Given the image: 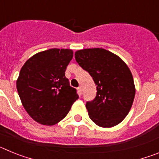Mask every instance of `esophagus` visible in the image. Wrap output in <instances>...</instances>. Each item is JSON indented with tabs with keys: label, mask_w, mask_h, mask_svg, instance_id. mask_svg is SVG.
<instances>
[{
	"label": "esophagus",
	"mask_w": 159,
	"mask_h": 159,
	"mask_svg": "<svg viewBox=\"0 0 159 159\" xmlns=\"http://www.w3.org/2000/svg\"><path fill=\"white\" fill-rule=\"evenodd\" d=\"M82 87H79L78 88V92L80 93V95H82Z\"/></svg>",
	"instance_id": "esophagus-1"
}]
</instances>
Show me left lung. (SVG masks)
<instances>
[{
    "label": "left lung",
    "mask_w": 159,
    "mask_h": 159,
    "mask_svg": "<svg viewBox=\"0 0 159 159\" xmlns=\"http://www.w3.org/2000/svg\"><path fill=\"white\" fill-rule=\"evenodd\" d=\"M75 58L96 86L95 99L86 103L90 119L102 127L121 123L135 95L134 80L127 64L114 53L99 48L77 51Z\"/></svg>",
    "instance_id": "obj_1"
}]
</instances>
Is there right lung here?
I'll return each mask as SVG.
<instances>
[{"label": "right lung", "mask_w": 159, "mask_h": 159, "mask_svg": "<svg viewBox=\"0 0 159 159\" xmlns=\"http://www.w3.org/2000/svg\"><path fill=\"white\" fill-rule=\"evenodd\" d=\"M71 49L52 48L34 55L20 71L16 88L22 104L37 123L52 126L62 120L79 95L65 77Z\"/></svg>", "instance_id": "add662e5"}]
</instances>
